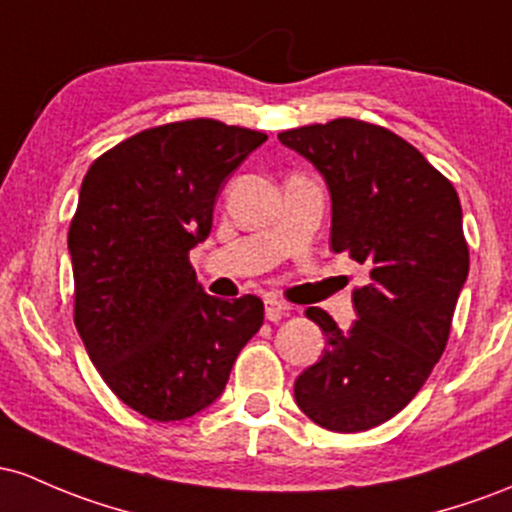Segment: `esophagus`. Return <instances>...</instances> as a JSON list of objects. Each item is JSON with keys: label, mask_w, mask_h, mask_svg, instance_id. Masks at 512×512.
<instances>
[{"label": "esophagus", "mask_w": 512, "mask_h": 512, "mask_svg": "<svg viewBox=\"0 0 512 512\" xmlns=\"http://www.w3.org/2000/svg\"><path fill=\"white\" fill-rule=\"evenodd\" d=\"M290 314V304L275 300V297H268L266 300V319L268 321H280L283 317Z\"/></svg>", "instance_id": "obj_1"}]
</instances>
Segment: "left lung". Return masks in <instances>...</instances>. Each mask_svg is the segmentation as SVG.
I'll use <instances>...</instances> for the list:
<instances>
[{
	"label": "left lung",
	"mask_w": 512,
	"mask_h": 512,
	"mask_svg": "<svg viewBox=\"0 0 512 512\" xmlns=\"http://www.w3.org/2000/svg\"><path fill=\"white\" fill-rule=\"evenodd\" d=\"M331 193V249L370 268L353 292L358 319L341 331L309 307L326 348L295 382L297 406L336 433L396 416L447 346L469 273L462 205L450 181L404 137L355 118L280 132Z\"/></svg>",
	"instance_id": "left-lung-1"
}]
</instances>
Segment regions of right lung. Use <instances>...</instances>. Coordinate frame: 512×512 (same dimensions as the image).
<instances>
[{"mask_svg":"<svg viewBox=\"0 0 512 512\" xmlns=\"http://www.w3.org/2000/svg\"><path fill=\"white\" fill-rule=\"evenodd\" d=\"M266 140L179 120L137 132L86 171L67 234L74 326L111 392L152 421L210 406L261 329L263 302L208 295L188 251L208 239L222 183Z\"/></svg>","mask_w":512,"mask_h":512,"instance_id":"obj_1","label":"right lung"}]
</instances>
